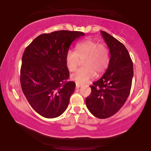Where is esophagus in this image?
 Here are the masks:
<instances>
[{"mask_svg": "<svg viewBox=\"0 0 151 151\" xmlns=\"http://www.w3.org/2000/svg\"><path fill=\"white\" fill-rule=\"evenodd\" d=\"M81 86V85L80 83H76V88H80Z\"/></svg>", "mask_w": 151, "mask_h": 151, "instance_id": "1", "label": "esophagus"}]
</instances>
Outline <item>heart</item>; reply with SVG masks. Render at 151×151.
Instances as JSON below:
<instances>
[{"label": "heart", "mask_w": 151, "mask_h": 151, "mask_svg": "<svg viewBox=\"0 0 151 151\" xmlns=\"http://www.w3.org/2000/svg\"><path fill=\"white\" fill-rule=\"evenodd\" d=\"M83 68L78 69L72 75V78L78 83L90 82L96 75V71L101 74L109 66L110 58L107 48L105 45L92 40H86L78 42L75 46V51L68 50L65 55V62L68 69L75 71L80 63V59H83Z\"/></svg>", "instance_id": "heart-1"}]
</instances>
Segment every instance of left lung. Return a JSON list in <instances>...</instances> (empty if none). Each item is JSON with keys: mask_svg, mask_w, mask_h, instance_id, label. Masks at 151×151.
Masks as SVG:
<instances>
[{"mask_svg": "<svg viewBox=\"0 0 151 151\" xmlns=\"http://www.w3.org/2000/svg\"><path fill=\"white\" fill-rule=\"evenodd\" d=\"M101 33L109 49V64L104 75L90 86L86 103L92 115L104 119L117 113L129 97L133 65L126 47L105 31Z\"/></svg>", "mask_w": 151, "mask_h": 151, "instance_id": "8db88e82", "label": "left lung"}]
</instances>
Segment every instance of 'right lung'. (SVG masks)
Wrapping results in <instances>:
<instances>
[{"label": "right lung", "instance_id": "obj_1", "mask_svg": "<svg viewBox=\"0 0 151 151\" xmlns=\"http://www.w3.org/2000/svg\"><path fill=\"white\" fill-rule=\"evenodd\" d=\"M84 35L70 31L42 34L25 49L20 69L21 87L31 107L40 116L57 118L67 109L76 84L66 81L69 71L65 55L72 42Z\"/></svg>", "mask_w": 151, "mask_h": 151}]
</instances>
